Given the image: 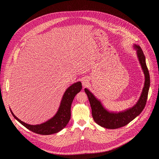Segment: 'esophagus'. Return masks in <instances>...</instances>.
I'll return each mask as SVG.
<instances>
[{"mask_svg":"<svg viewBox=\"0 0 159 159\" xmlns=\"http://www.w3.org/2000/svg\"><path fill=\"white\" fill-rule=\"evenodd\" d=\"M82 85L84 87H85L88 85L89 84V80H87V79L86 78H84L82 80Z\"/></svg>","mask_w":159,"mask_h":159,"instance_id":"esophagus-1","label":"esophagus"}]
</instances>
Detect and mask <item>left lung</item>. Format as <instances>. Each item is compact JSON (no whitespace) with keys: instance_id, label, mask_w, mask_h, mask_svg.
<instances>
[{"instance_id":"8db88e82","label":"left lung","mask_w":159,"mask_h":159,"mask_svg":"<svg viewBox=\"0 0 159 159\" xmlns=\"http://www.w3.org/2000/svg\"><path fill=\"white\" fill-rule=\"evenodd\" d=\"M137 55L145 75L144 86L140 97L133 107L120 112L109 111L102 105L101 101L88 90L84 89L92 109V115L94 121L99 126L107 129H116L128 125L137 117L143 110L148 97L150 87V75L146 65L145 57L140 46L133 44Z\"/></svg>"}]
</instances>
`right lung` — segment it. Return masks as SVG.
I'll use <instances>...</instances> for the list:
<instances>
[{"label": "right lung", "instance_id": "obj_1", "mask_svg": "<svg viewBox=\"0 0 159 159\" xmlns=\"http://www.w3.org/2000/svg\"><path fill=\"white\" fill-rule=\"evenodd\" d=\"M82 88L80 82H77L69 86L63 95L59 108L53 117L41 124L31 125L27 124L17 118L10 108L14 118L21 125L30 131L43 135H48L57 133L63 129L69 122L71 116V105L77 93Z\"/></svg>", "mask_w": 159, "mask_h": 159}]
</instances>
